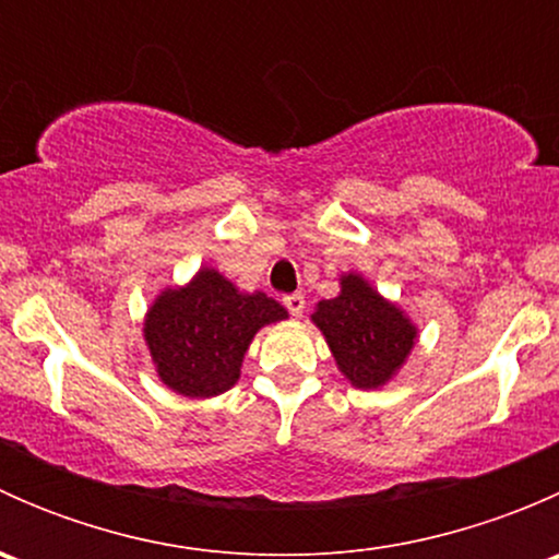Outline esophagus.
<instances>
[{"instance_id": "1", "label": "esophagus", "mask_w": 559, "mask_h": 559, "mask_svg": "<svg viewBox=\"0 0 559 559\" xmlns=\"http://www.w3.org/2000/svg\"><path fill=\"white\" fill-rule=\"evenodd\" d=\"M284 306L292 316H302V311H306V297L297 295V292H295V295H286Z\"/></svg>"}]
</instances>
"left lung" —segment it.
Returning a JSON list of instances; mask_svg holds the SVG:
<instances>
[{"instance_id": "obj_1", "label": "left lung", "mask_w": 559, "mask_h": 559, "mask_svg": "<svg viewBox=\"0 0 559 559\" xmlns=\"http://www.w3.org/2000/svg\"><path fill=\"white\" fill-rule=\"evenodd\" d=\"M337 284L341 292L332 300L316 302L311 321L348 384L362 392L384 389L408 362L419 326L362 273H341Z\"/></svg>"}]
</instances>
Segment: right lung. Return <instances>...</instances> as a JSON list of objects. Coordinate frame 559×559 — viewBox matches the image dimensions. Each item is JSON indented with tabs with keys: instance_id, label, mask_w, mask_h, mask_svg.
Returning a JSON list of instances; mask_svg holds the SVG:
<instances>
[{
	"instance_id": "add662e5",
	"label": "right lung",
	"mask_w": 559,
	"mask_h": 559,
	"mask_svg": "<svg viewBox=\"0 0 559 559\" xmlns=\"http://www.w3.org/2000/svg\"><path fill=\"white\" fill-rule=\"evenodd\" d=\"M289 319L264 292L238 284L202 264L186 284L165 286L143 319V341L156 376L180 397L207 400L233 389L253 335Z\"/></svg>"
}]
</instances>
